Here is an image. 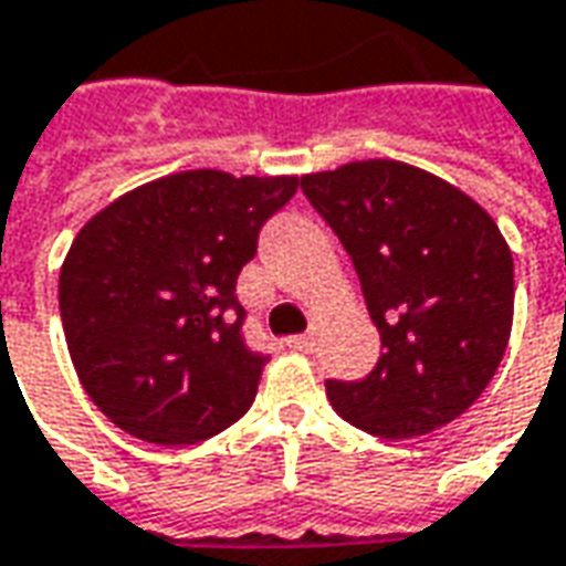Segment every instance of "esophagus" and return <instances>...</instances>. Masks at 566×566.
Instances as JSON below:
<instances>
[{
	"label": "esophagus",
	"mask_w": 566,
	"mask_h": 566,
	"mask_svg": "<svg viewBox=\"0 0 566 566\" xmlns=\"http://www.w3.org/2000/svg\"><path fill=\"white\" fill-rule=\"evenodd\" d=\"M313 344H316V338H313L310 332H303V335H294V338H287V347H294V350H313Z\"/></svg>",
	"instance_id": "1"
}]
</instances>
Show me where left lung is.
Here are the masks:
<instances>
[{"label": "left lung", "mask_w": 566, "mask_h": 566, "mask_svg": "<svg viewBox=\"0 0 566 566\" xmlns=\"http://www.w3.org/2000/svg\"><path fill=\"white\" fill-rule=\"evenodd\" d=\"M360 275L381 357L360 381H325L338 417L379 439H413L485 391L514 325V256L460 187L398 159L301 178Z\"/></svg>", "instance_id": "left-lung-1"}]
</instances>
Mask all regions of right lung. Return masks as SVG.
Segmentation results:
<instances>
[{
    "label": "right lung",
    "mask_w": 566,
    "mask_h": 566,
    "mask_svg": "<svg viewBox=\"0 0 566 566\" xmlns=\"http://www.w3.org/2000/svg\"><path fill=\"white\" fill-rule=\"evenodd\" d=\"M297 175L190 168L127 190L71 241L59 310L77 379L153 444L212 439L244 417L265 357L241 335L238 275Z\"/></svg>",
    "instance_id": "add662e5"
}]
</instances>
